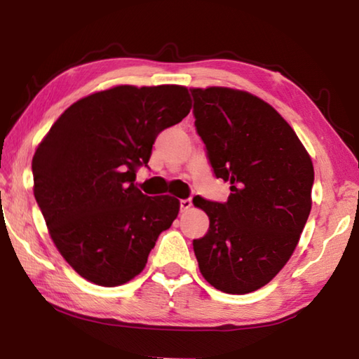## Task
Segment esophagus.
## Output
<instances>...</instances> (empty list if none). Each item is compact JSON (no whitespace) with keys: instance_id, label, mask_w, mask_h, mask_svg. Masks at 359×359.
Masks as SVG:
<instances>
[{"instance_id":"1","label":"esophagus","mask_w":359,"mask_h":359,"mask_svg":"<svg viewBox=\"0 0 359 359\" xmlns=\"http://www.w3.org/2000/svg\"><path fill=\"white\" fill-rule=\"evenodd\" d=\"M193 205V201L190 198L187 199H180V210H188Z\"/></svg>"}]
</instances>
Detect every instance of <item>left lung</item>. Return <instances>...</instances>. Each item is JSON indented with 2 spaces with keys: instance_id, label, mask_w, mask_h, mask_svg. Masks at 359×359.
<instances>
[{
  "instance_id": "1",
  "label": "left lung",
  "mask_w": 359,
  "mask_h": 359,
  "mask_svg": "<svg viewBox=\"0 0 359 359\" xmlns=\"http://www.w3.org/2000/svg\"><path fill=\"white\" fill-rule=\"evenodd\" d=\"M194 126L226 203L196 196L209 231L193 241L199 271L212 287L245 294L287 264L311 214L313 165L274 107L241 90L191 88Z\"/></svg>"
}]
</instances>
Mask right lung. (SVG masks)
Here are the masks:
<instances>
[{"label":"right lung","mask_w":359,"mask_h":359,"mask_svg":"<svg viewBox=\"0 0 359 359\" xmlns=\"http://www.w3.org/2000/svg\"><path fill=\"white\" fill-rule=\"evenodd\" d=\"M191 109L180 85H118L60 115L33 156L34 198L53 244L79 276L117 287L141 272L180 203L135 185L156 136Z\"/></svg>","instance_id":"right-lung-1"}]
</instances>
